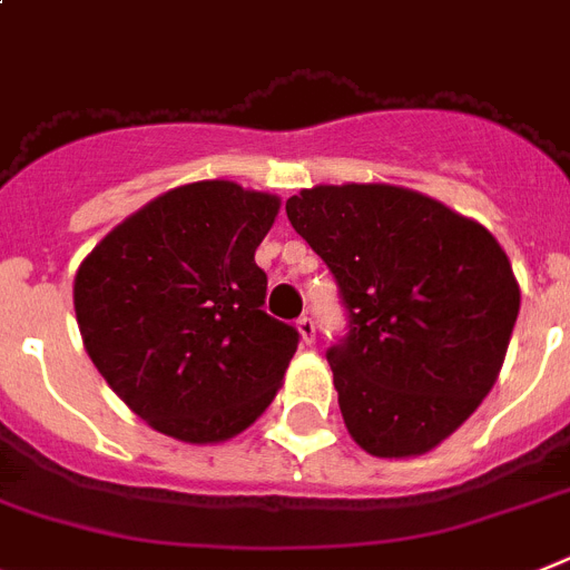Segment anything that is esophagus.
Listing matches in <instances>:
<instances>
[{"instance_id":"obj_1","label":"esophagus","mask_w":570,"mask_h":570,"mask_svg":"<svg viewBox=\"0 0 570 570\" xmlns=\"http://www.w3.org/2000/svg\"><path fill=\"white\" fill-rule=\"evenodd\" d=\"M296 328H299V334H303V343H314V337H317V323L311 317H299L296 320Z\"/></svg>"}]
</instances>
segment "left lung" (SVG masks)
Returning a JSON list of instances; mask_svg holds the SVG:
<instances>
[{
    "mask_svg": "<svg viewBox=\"0 0 570 570\" xmlns=\"http://www.w3.org/2000/svg\"><path fill=\"white\" fill-rule=\"evenodd\" d=\"M288 222L328 265L345 334L325 352L343 421L377 459L421 455L493 389L519 285L490 230L389 184L303 189Z\"/></svg>",
    "mask_w": 570,
    "mask_h": 570,
    "instance_id": "left-lung-1",
    "label": "left lung"
}]
</instances>
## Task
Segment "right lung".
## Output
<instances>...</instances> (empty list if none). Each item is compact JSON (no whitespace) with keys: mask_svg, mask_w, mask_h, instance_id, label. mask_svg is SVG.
Listing matches in <instances>:
<instances>
[{"mask_svg":"<svg viewBox=\"0 0 570 570\" xmlns=\"http://www.w3.org/2000/svg\"><path fill=\"white\" fill-rule=\"evenodd\" d=\"M279 198L233 181L169 189L89 253L75 311L97 372L164 435L225 441L274 401L299 345L265 311L253 253Z\"/></svg>","mask_w":570,"mask_h":570,"instance_id":"right-lung-1","label":"right lung"}]
</instances>
